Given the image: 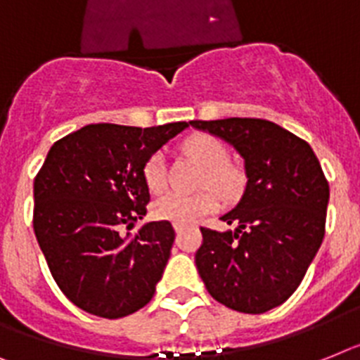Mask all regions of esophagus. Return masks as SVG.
I'll return each mask as SVG.
<instances>
[{
    "mask_svg": "<svg viewBox=\"0 0 360 360\" xmlns=\"http://www.w3.org/2000/svg\"><path fill=\"white\" fill-rule=\"evenodd\" d=\"M174 229H175V232H177V234H179V232L185 231L186 225H185V223H174Z\"/></svg>",
    "mask_w": 360,
    "mask_h": 360,
    "instance_id": "34e87169",
    "label": "esophagus"
}]
</instances>
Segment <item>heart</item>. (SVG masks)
Instances as JSON below:
<instances>
[{"instance_id":"b5f03b06","label":"heart","mask_w":360,"mask_h":360,"mask_svg":"<svg viewBox=\"0 0 360 360\" xmlns=\"http://www.w3.org/2000/svg\"><path fill=\"white\" fill-rule=\"evenodd\" d=\"M181 150L205 168L199 185L214 189L225 201L236 199L241 194L245 186V174L240 166L229 161V148L223 141L208 134H194L181 143ZM143 179L152 194L165 188L166 168L165 159L159 152L152 153L143 165ZM213 193L203 190L192 195L174 194V192L165 194L153 201L152 212L157 219L194 223L217 207V198Z\"/></svg>"}]
</instances>
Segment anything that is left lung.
<instances>
[{
	"label": "left lung",
	"mask_w": 360,
	"mask_h": 360,
	"mask_svg": "<svg viewBox=\"0 0 360 360\" xmlns=\"http://www.w3.org/2000/svg\"><path fill=\"white\" fill-rule=\"evenodd\" d=\"M245 159L247 186L221 217L236 231L201 226L195 267L210 297L259 315L297 291L326 232L329 183L304 139L265 119L192 120Z\"/></svg>",
	"instance_id": "obj_1"
}]
</instances>
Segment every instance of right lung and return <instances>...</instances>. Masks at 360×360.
<instances>
[{"label":"right lung","instance_id":"1","mask_svg":"<svg viewBox=\"0 0 360 360\" xmlns=\"http://www.w3.org/2000/svg\"><path fill=\"white\" fill-rule=\"evenodd\" d=\"M186 126L89 124L56 141L36 174V240L60 291L86 313L120 319L152 300L174 226L150 221L134 236L129 229L150 201L143 165Z\"/></svg>","mask_w":360,"mask_h":360}]
</instances>
